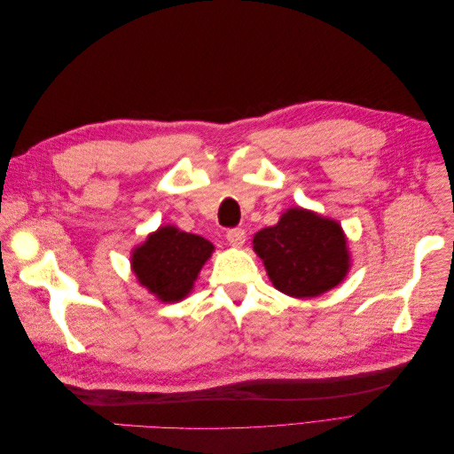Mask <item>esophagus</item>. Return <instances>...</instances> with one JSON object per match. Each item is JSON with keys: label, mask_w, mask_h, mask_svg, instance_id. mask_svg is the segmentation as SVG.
I'll return each instance as SVG.
<instances>
[{"label": "esophagus", "mask_w": 454, "mask_h": 454, "mask_svg": "<svg viewBox=\"0 0 454 454\" xmlns=\"http://www.w3.org/2000/svg\"><path fill=\"white\" fill-rule=\"evenodd\" d=\"M227 242L235 248H240L246 242V231L244 229H229L227 231Z\"/></svg>", "instance_id": "1"}]
</instances>
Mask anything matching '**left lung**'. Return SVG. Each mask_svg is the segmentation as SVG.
<instances>
[{
    "instance_id": "left-lung-1",
    "label": "left lung",
    "mask_w": 454,
    "mask_h": 454,
    "mask_svg": "<svg viewBox=\"0 0 454 454\" xmlns=\"http://www.w3.org/2000/svg\"><path fill=\"white\" fill-rule=\"evenodd\" d=\"M254 252L263 259L272 286L299 299L329 292L350 267L340 225L303 208H290L277 225L255 232Z\"/></svg>"
}]
</instances>
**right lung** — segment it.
<instances>
[{
    "label": "right lung",
    "mask_w": 454,
    "mask_h": 454,
    "mask_svg": "<svg viewBox=\"0 0 454 454\" xmlns=\"http://www.w3.org/2000/svg\"><path fill=\"white\" fill-rule=\"evenodd\" d=\"M214 252V244L172 225L151 232L134 248L130 263L138 282L162 303L182 301Z\"/></svg>",
    "instance_id": "add662e5"
}]
</instances>
